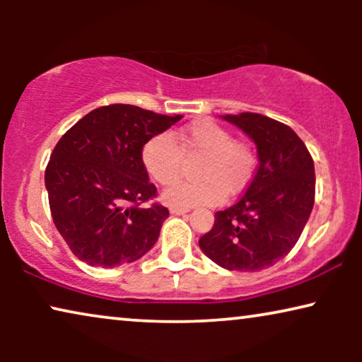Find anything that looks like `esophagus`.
I'll list each match as a JSON object with an SVG mask.
<instances>
[{"mask_svg": "<svg viewBox=\"0 0 362 362\" xmlns=\"http://www.w3.org/2000/svg\"><path fill=\"white\" fill-rule=\"evenodd\" d=\"M170 212L175 216H181V214H186V212H189L187 207H180V206H171L170 207Z\"/></svg>", "mask_w": 362, "mask_h": 362, "instance_id": "1", "label": "esophagus"}]
</instances>
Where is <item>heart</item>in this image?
<instances>
[{
  "mask_svg": "<svg viewBox=\"0 0 362 362\" xmlns=\"http://www.w3.org/2000/svg\"><path fill=\"white\" fill-rule=\"evenodd\" d=\"M189 161H197L196 181L177 182L165 192V201L176 206L216 204L224 194H235L249 185L257 158L252 146L235 140L230 130L212 120L192 122L185 130L160 133L143 146V163L153 180L171 186L182 176Z\"/></svg>",
  "mask_w": 362,
  "mask_h": 362,
  "instance_id": "heart-1",
  "label": "heart"
}]
</instances>
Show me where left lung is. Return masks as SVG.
Wrapping results in <instances>:
<instances>
[{
	"mask_svg": "<svg viewBox=\"0 0 362 362\" xmlns=\"http://www.w3.org/2000/svg\"><path fill=\"white\" fill-rule=\"evenodd\" d=\"M257 145L259 166L239 201L216 212L199 247L227 270L259 272L288 254L315 204V165L285 123L260 113L226 115Z\"/></svg>",
	"mask_w": 362,
	"mask_h": 362,
	"instance_id": "1",
	"label": "left lung"
}]
</instances>
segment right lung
I'll return each mask as SVG.
<instances>
[{
  "label": "right lung",
  "instance_id": "right-lung-1",
  "mask_svg": "<svg viewBox=\"0 0 362 362\" xmlns=\"http://www.w3.org/2000/svg\"><path fill=\"white\" fill-rule=\"evenodd\" d=\"M181 120L145 108L98 107L64 133L46 168L49 207L59 234L90 267L135 262L155 245L170 211L153 202L141 151Z\"/></svg>",
  "mask_w": 362,
  "mask_h": 362
}]
</instances>
